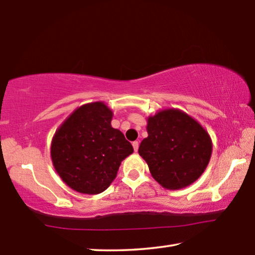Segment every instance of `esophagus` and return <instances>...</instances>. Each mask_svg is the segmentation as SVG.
<instances>
[{"label": "esophagus", "instance_id": "obj_1", "mask_svg": "<svg viewBox=\"0 0 255 255\" xmlns=\"http://www.w3.org/2000/svg\"><path fill=\"white\" fill-rule=\"evenodd\" d=\"M138 146H139V143H138L137 140L132 141V147H133V150H135V152H137V150H138Z\"/></svg>", "mask_w": 255, "mask_h": 255}]
</instances>
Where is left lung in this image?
Returning <instances> with one entry per match:
<instances>
[{"label":"left lung","instance_id":"left-lung-1","mask_svg":"<svg viewBox=\"0 0 255 255\" xmlns=\"http://www.w3.org/2000/svg\"><path fill=\"white\" fill-rule=\"evenodd\" d=\"M138 153L163 188L183 189L204 173L213 152L209 133L184 111L170 108L147 118Z\"/></svg>","mask_w":255,"mask_h":255}]
</instances>
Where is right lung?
<instances>
[{
    "label": "right lung",
    "mask_w": 255,
    "mask_h": 255,
    "mask_svg": "<svg viewBox=\"0 0 255 255\" xmlns=\"http://www.w3.org/2000/svg\"><path fill=\"white\" fill-rule=\"evenodd\" d=\"M105 102L86 103L68 116L51 140L50 156L57 174L71 189L85 195L105 191L133 148Z\"/></svg>",
    "instance_id": "obj_1"
}]
</instances>
